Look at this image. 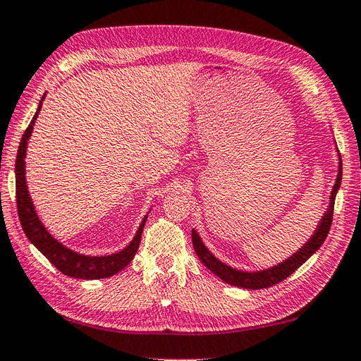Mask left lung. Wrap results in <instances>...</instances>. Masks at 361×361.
<instances>
[{"instance_id":"8db88e82","label":"left lung","mask_w":361,"mask_h":361,"mask_svg":"<svg viewBox=\"0 0 361 361\" xmlns=\"http://www.w3.org/2000/svg\"><path fill=\"white\" fill-rule=\"evenodd\" d=\"M341 180H343V161L339 158V169H338V176L336 183L331 189L330 195V207L326 209L322 221L317 226V231L314 232L312 237L305 246H301L297 252L290 255L289 259L281 262L279 265L268 268V270L262 271H240L235 270V268L222 264L214 255L208 251L205 245L202 243L199 233L192 231V245L195 249V254L199 255V259L203 265H205L209 271H213L216 276L221 278L224 283L237 287H243V289H265V287H271L274 284L281 283L286 278H289L290 274L301 267L305 262L311 257V255L317 251V249L324 245L326 235L330 232L331 221H333V208H335V199L336 192L341 186Z\"/></svg>"}]
</instances>
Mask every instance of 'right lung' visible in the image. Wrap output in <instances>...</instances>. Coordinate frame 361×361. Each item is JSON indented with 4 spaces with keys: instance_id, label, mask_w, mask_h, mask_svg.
I'll list each match as a JSON object with an SVG mask.
<instances>
[{
    "instance_id": "obj_1",
    "label": "right lung",
    "mask_w": 361,
    "mask_h": 361,
    "mask_svg": "<svg viewBox=\"0 0 361 361\" xmlns=\"http://www.w3.org/2000/svg\"><path fill=\"white\" fill-rule=\"evenodd\" d=\"M45 96H42L41 102H39L37 112L32 116L30 126L26 128L25 134L20 140L16 159V199H17V212L18 219L23 227V232L28 240L35 245L39 251H41L45 257H47L51 264H54L58 270L63 274L71 278L78 279H101L114 276L118 271H121L124 267L130 264L134 255L139 249L143 226L147 222V216L143 218L142 224L139 226L134 240L123 249V251L110 255H102V257H93V255H83L71 251L66 246L51 237L47 232V228L42 226L39 221L37 214L35 212V205H32L28 188H26V178H25V156H26V147H28V139L32 133V126H35L36 118L41 112L42 101Z\"/></svg>"
}]
</instances>
